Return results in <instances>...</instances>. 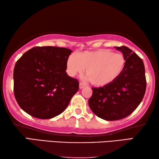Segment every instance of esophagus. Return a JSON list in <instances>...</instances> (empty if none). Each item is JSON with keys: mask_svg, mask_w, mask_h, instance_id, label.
<instances>
[{"mask_svg": "<svg viewBox=\"0 0 159 159\" xmlns=\"http://www.w3.org/2000/svg\"><path fill=\"white\" fill-rule=\"evenodd\" d=\"M84 88H85V85L81 84V83H80V84H79V89H84Z\"/></svg>", "mask_w": 159, "mask_h": 159, "instance_id": "esophagus-1", "label": "esophagus"}]
</instances>
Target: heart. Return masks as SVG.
<instances>
[{"instance_id":"obj_1","label":"heart","mask_w":159,"mask_h":159,"mask_svg":"<svg viewBox=\"0 0 159 159\" xmlns=\"http://www.w3.org/2000/svg\"><path fill=\"white\" fill-rule=\"evenodd\" d=\"M68 73L71 76L85 74L95 86L111 84L122 74L125 66V59L120 53L107 49L80 52L77 57L70 55L66 62Z\"/></svg>"}]
</instances>
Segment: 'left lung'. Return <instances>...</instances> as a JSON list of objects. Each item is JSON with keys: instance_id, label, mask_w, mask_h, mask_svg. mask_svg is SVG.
Instances as JSON below:
<instances>
[{"instance_id": "8db88e82", "label": "left lung", "mask_w": 159, "mask_h": 159, "mask_svg": "<svg viewBox=\"0 0 159 159\" xmlns=\"http://www.w3.org/2000/svg\"><path fill=\"white\" fill-rule=\"evenodd\" d=\"M115 48L125 59L124 70L111 84L93 88L89 100L93 112L107 121L121 120L132 114L142 102L147 88L142 59L127 47Z\"/></svg>"}]
</instances>
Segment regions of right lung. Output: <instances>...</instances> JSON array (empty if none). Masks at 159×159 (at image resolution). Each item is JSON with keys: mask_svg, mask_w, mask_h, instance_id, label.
<instances>
[{"mask_svg": "<svg viewBox=\"0 0 159 159\" xmlns=\"http://www.w3.org/2000/svg\"><path fill=\"white\" fill-rule=\"evenodd\" d=\"M71 52L64 47H35L17 60L14 95L25 112L45 120L64 111L79 89L78 80L66 72Z\"/></svg>", "mask_w": 159, "mask_h": 159, "instance_id": "1", "label": "right lung"}]
</instances>
